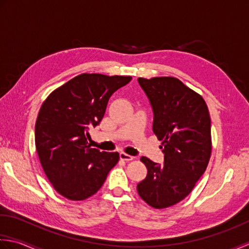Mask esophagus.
Returning <instances> with one entry per match:
<instances>
[{"label":"esophagus","mask_w":249,"mask_h":249,"mask_svg":"<svg viewBox=\"0 0 249 249\" xmlns=\"http://www.w3.org/2000/svg\"><path fill=\"white\" fill-rule=\"evenodd\" d=\"M120 159L121 160H124V161H131V160H133V157L132 156H130V155H128V154H125V153H120Z\"/></svg>","instance_id":"obj_1"}]
</instances>
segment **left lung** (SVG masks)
I'll return each mask as SVG.
<instances>
[{
  "label": "left lung",
  "mask_w": 249,
  "mask_h": 249,
  "mask_svg": "<svg viewBox=\"0 0 249 249\" xmlns=\"http://www.w3.org/2000/svg\"><path fill=\"white\" fill-rule=\"evenodd\" d=\"M154 111L153 131L164 154L163 164L146 157L140 196L155 209L184 200L204 173L212 153L211 118L200 94L174 77L139 78Z\"/></svg>",
  "instance_id": "8db88e82"
}]
</instances>
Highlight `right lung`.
Returning <instances> with one entry per match:
<instances>
[{
    "instance_id": "add662e5",
    "label": "right lung",
    "mask_w": 249,
    "mask_h": 249,
    "mask_svg": "<svg viewBox=\"0 0 249 249\" xmlns=\"http://www.w3.org/2000/svg\"><path fill=\"white\" fill-rule=\"evenodd\" d=\"M131 76L80 74L53 91L35 124V147L50 184L61 196L80 201L93 196L117 164L118 153L88 145L89 130L102 120L109 98Z\"/></svg>"
}]
</instances>
